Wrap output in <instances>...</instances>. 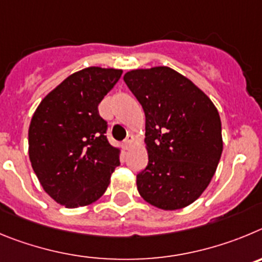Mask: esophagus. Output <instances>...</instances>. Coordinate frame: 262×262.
<instances>
[{
	"label": "esophagus",
	"instance_id": "34e87169",
	"mask_svg": "<svg viewBox=\"0 0 262 262\" xmlns=\"http://www.w3.org/2000/svg\"><path fill=\"white\" fill-rule=\"evenodd\" d=\"M132 143H133V136H128L125 138V141L122 142V146H124V148H125V150H128V148L132 146Z\"/></svg>",
	"mask_w": 262,
	"mask_h": 262
}]
</instances>
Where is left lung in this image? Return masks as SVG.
Returning <instances> with one entry per match:
<instances>
[{
  "label": "left lung",
  "instance_id": "obj_1",
  "mask_svg": "<svg viewBox=\"0 0 262 262\" xmlns=\"http://www.w3.org/2000/svg\"><path fill=\"white\" fill-rule=\"evenodd\" d=\"M124 81L146 116L148 163L137 173L138 192L163 210L188 206L206 189L222 155L218 111L169 68L132 70Z\"/></svg>",
  "mask_w": 262,
  "mask_h": 262
}]
</instances>
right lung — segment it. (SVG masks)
<instances>
[{
    "label": "right lung",
    "instance_id": "1",
    "mask_svg": "<svg viewBox=\"0 0 262 262\" xmlns=\"http://www.w3.org/2000/svg\"><path fill=\"white\" fill-rule=\"evenodd\" d=\"M122 72L87 68L68 77L41 100L28 129V154L41 187L65 207L100 199L120 164L98 105Z\"/></svg>",
    "mask_w": 262,
    "mask_h": 262
}]
</instances>
